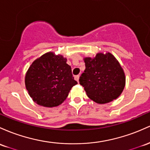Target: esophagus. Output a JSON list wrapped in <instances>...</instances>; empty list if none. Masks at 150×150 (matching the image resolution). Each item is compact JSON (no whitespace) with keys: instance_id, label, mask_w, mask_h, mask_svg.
Returning a JSON list of instances; mask_svg holds the SVG:
<instances>
[{"instance_id":"esophagus-1","label":"esophagus","mask_w":150,"mask_h":150,"mask_svg":"<svg viewBox=\"0 0 150 150\" xmlns=\"http://www.w3.org/2000/svg\"><path fill=\"white\" fill-rule=\"evenodd\" d=\"M79 78H80V75H75V80H76L77 82H78V81H79Z\"/></svg>"}]
</instances>
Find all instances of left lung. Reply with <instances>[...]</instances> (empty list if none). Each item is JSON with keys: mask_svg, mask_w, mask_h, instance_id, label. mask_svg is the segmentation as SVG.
<instances>
[{"mask_svg": "<svg viewBox=\"0 0 150 150\" xmlns=\"http://www.w3.org/2000/svg\"><path fill=\"white\" fill-rule=\"evenodd\" d=\"M85 70L79 82L88 98L105 104L120 95L125 85L124 71L116 58L110 52L97 54L94 58L85 57Z\"/></svg>", "mask_w": 150, "mask_h": 150, "instance_id": "1", "label": "left lung"}]
</instances>
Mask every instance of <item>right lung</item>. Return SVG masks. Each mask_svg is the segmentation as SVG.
Listing matches in <instances>:
<instances>
[{
    "label": "right lung",
    "mask_w": 150,
    "mask_h": 150,
    "mask_svg": "<svg viewBox=\"0 0 150 150\" xmlns=\"http://www.w3.org/2000/svg\"><path fill=\"white\" fill-rule=\"evenodd\" d=\"M66 58L47 52L33 62L25 75V87L37 104L44 107L60 105L74 85L71 67Z\"/></svg>",
    "instance_id": "right-lung-1"
}]
</instances>
